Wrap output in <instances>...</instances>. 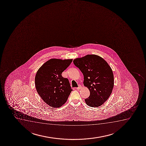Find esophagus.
Listing matches in <instances>:
<instances>
[{
  "label": "esophagus",
  "mask_w": 146,
  "mask_h": 146,
  "mask_svg": "<svg viewBox=\"0 0 146 146\" xmlns=\"http://www.w3.org/2000/svg\"><path fill=\"white\" fill-rule=\"evenodd\" d=\"M81 88H82V86H80V85L78 88H76V89H77V90H79V89H81Z\"/></svg>",
  "instance_id": "esophagus-1"
}]
</instances>
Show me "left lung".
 Returning a JSON list of instances; mask_svg holds the SVG:
<instances>
[{
  "instance_id": "obj_1",
  "label": "left lung",
  "mask_w": 146,
  "mask_h": 146,
  "mask_svg": "<svg viewBox=\"0 0 146 146\" xmlns=\"http://www.w3.org/2000/svg\"><path fill=\"white\" fill-rule=\"evenodd\" d=\"M73 63L84 76V84L89 89L90 96L85 100L86 105L98 107L110 97L114 86V76L106 60L96 55H87L76 58Z\"/></svg>"
}]
</instances>
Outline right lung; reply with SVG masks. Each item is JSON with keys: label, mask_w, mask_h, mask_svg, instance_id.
Wrapping results in <instances>:
<instances>
[{"label": "right lung", "mask_w": 146, "mask_h": 146, "mask_svg": "<svg viewBox=\"0 0 146 146\" xmlns=\"http://www.w3.org/2000/svg\"><path fill=\"white\" fill-rule=\"evenodd\" d=\"M72 60L51 58L36 72L35 82L37 92L52 108H58L64 104L72 91L68 79L62 75Z\"/></svg>", "instance_id": "right-lung-1"}]
</instances>
